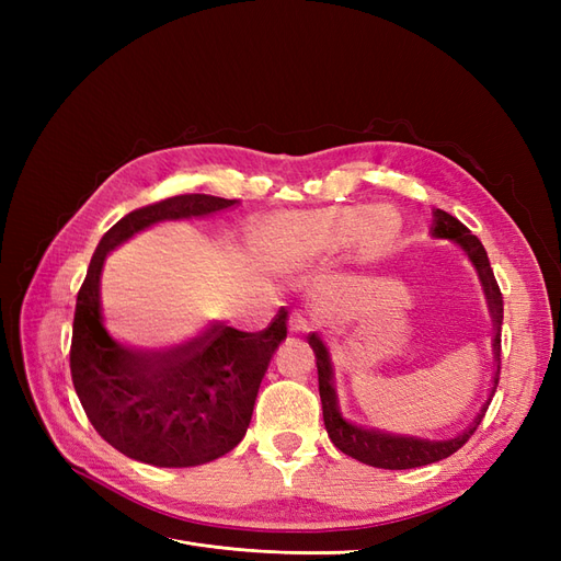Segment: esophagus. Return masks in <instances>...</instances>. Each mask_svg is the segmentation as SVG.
Here are the masks:
<instances>
[{"instance_id": "obj_1", "label": "esophagus", "mask_w": 561, "mask_h": 561, "mask_svg": "<svg viewBox=\"0 0 561 561\" xmlns=\"http://www.w3.org/2000/svg\"><path fill=\"white\" fill-rule=\"evenodd\" d=\"M287 328H290V332H295V334L307 332V330H311V320L307 318V313L293 311L290 318H287Z\"/></svg>"}]
</instances>
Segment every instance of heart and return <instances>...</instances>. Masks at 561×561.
<instances>
[{"instance_id": "1", "label": "heart", "mask_w": 561, "mask_h": 561, "mask_svg": "<svg viewBox=\"0 0 561 561\" xmlns=\"http://www.w3.org/2000/svg\"><path fill=\"white\" fill-rule=\"evenodd\" d=\"M297 245L309 252H332L360 241L369 248L388 243L398 231V219L388 208L336 206L297 217L293 227Z\"/></svg>"}]
</instances>
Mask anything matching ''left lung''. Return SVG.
<instances>
[{
    "instance_id": "obj_1",
    "label": "left lung",
    "mask_w": 561,
    "mask_h": 561,
    "mask_svg": "<svg viewBox=\"0 0 561 561\" xmlns=\"http://www.w3.org/2000/svg\"><path fill=\"white\" fill-rule=\"evenodd\" d=\"M433 236L435 239H449L463 248L472 266L478 268V276L482 280L489 313L494 320V358H496V375H494V388L499 386L501 375V325H503V295L501 287L494 278V268L489 264L486 250L480 243L478 236H472L466 225L458 222V219L445 210H435V222H433ZM309 344L316 353V367H318V390H320V402H322V419H325L328 435L334 443L336 449H342L346 456L355 458V461L386 468V470H407V468H419L428 466L435 461H443V458L451 456L454 451L461 449L470 435L478 431L482 423V416L486 412V404L478 419L472 421V426L456 435L451 439H421V437H407V435H393V433H381L375 428H363L353 426L342 414H339V402L334 393V379H332V363L325 344L320 342L318 334H309ZM491 388V393H494ZM491 398V396H489Z\"/></svg>"
}]
</instances>
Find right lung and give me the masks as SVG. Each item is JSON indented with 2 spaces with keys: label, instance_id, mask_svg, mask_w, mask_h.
Returning a JSON list of instances; mask_svg holds the SVG:
<instances>
[{
  "label": "right lung",
  "instance_id": "add662e5",
  "mask_svg": "<svg viewBox=\"0 0 561 561\" xmlns=\"http://www.w3.org/2000/svg\"><path fill=\"white\" fill-rule=\"evenodd\" d=\"M239 201L182 194L138 208L103 236L77 295L70 369L98 435L135 461L190 468L241 443L274 351L287 336L280 309L262 332L215 322L192 342L140 351L116 342L100 316V274L107 252L161 219L203 217Z\"/></svg>",
  "mask_w": 561,
  "mask_h": 561
}]
</instances>
